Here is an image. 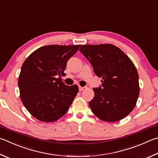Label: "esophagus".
<instances>
[{"mask_svg":"<svg viewBox=\"0 0 158 158\" xmlns=\"http://www.w3.org/2000/svg\"><path fill=\"white\" fill-rule=\"evenodd\" d=\"M85 89H86V87H81V86H79V90L80 92H81V91H83V90H85Z\"/></svg>","mask_w":158,"mask_h":158,"instance_id":"34e87169","label":"esophagus"}]
</instances>
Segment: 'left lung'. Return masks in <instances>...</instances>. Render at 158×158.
<instances>
[{"label": "left lung", "instance_id": "obj_1", "mask_svg": "<svg viewBox=\"0 0 158 158\" xmlns=\"http://www.w3.org/2000/svg\"><path fill=\"white\" fill-rule=\"evenodd\" d=\"M79 51L102 78V85L94 88L89 102L93 113L105 122H117L133 110L139 94V76L131 60L112 44L83 45Z\"/></svg>", "mask_w": 158, "mask_h": 158}]
</instances>
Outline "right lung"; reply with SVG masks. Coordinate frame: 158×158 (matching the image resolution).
I'll use <instances>...</instances> for the list:
<instances>
[{
  "label": "right lung",
  "mask_w": 158,
  "mask_h": 158,
  "mask_svg": "<svg viewBox=\"0 0 158 158\" xmlns=\"http://www.w3.org/2000/svg\"><path fill=\"white\" fill-rule=\"evenodd\" d=\"M80 45H51L39 48L24 61L18 85L23 104L37 119L53 122L67 113L79 92L77 85L61 81L67 62Z\"/></svg>",
  "instance_id": "add662e5"
}]
</instances>
